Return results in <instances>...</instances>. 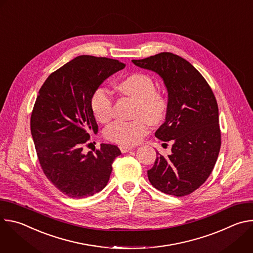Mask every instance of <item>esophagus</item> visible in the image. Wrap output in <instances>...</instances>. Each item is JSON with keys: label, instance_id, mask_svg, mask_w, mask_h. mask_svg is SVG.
<instances>
[{"label": "esophagus", "instance_id": "34e87169", "mask_svg": "<svg viewBox=\"0 0 253 253\" xmlns=\"http://www.w3.org/2000/svg\"><path fill=\"white\" fill-rule=\"evenodd\" d=\"M133 149V147H128V146H120V150L122 153H126V152H129Z\"/></svg>", "mask_w": 253, "mask_h": 253}]
</instances>
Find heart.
<instances>
[{
    "label": "heart",
    "mask_w": 253,
    "mask_h": 253,
    "mask_svg": "<svg viewBox=\"0 0 253 253\" xmlns=\"http://www.w3.org/2000/svg\"><path fill=\"white\" fill-rule=\"evenodd\" d=\"M119 89L138 104L136 117L143 116L151 123L160 121L166 111V102L155 92L153 80L145 74H134L119 84ZM91 109L99 122H106L112 115V97L107 88L98 87L91 97ZM148 132V122L139 118L131 122L115 121L108 126L105 137L120 145H135Z\"/></svg>",
    "instance_id": "b5f03b06"
}]
</instances>
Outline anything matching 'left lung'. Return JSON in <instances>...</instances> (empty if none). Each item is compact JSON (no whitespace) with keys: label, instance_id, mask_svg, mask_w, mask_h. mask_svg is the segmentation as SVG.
<instances>
[{"label":"left lung","instance_id":"obj_1","mask_svg":"<svg viewBox=\"0 0 253 253\" xmlns=\"http://www.w3.org/2000/svg\"><path fill=\"white\" fill-rule=\"evenodd\" d=\"M132 62L155 72L168 93L165 121L155 136L173 145L171 154L159 155L147 171L149 181L163 193L188 195L206 181L219 154L217 102L203 76L181 57L163 52Z\"/></svg>","mask_w":253,"mask_h":253}]
</instances>
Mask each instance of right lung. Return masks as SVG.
<instances>
[{"mask_svg": "<svg viewBox=\"0 0 253 253\" xmlns=\"http://www.w3.org/2000/svg\"><path fill=\"white\" fill-rule=\"evenodd\" d=\"M118 60L78 56L52 73L39 91L31 116V133L41 167L50 181L71 198H85L107 185L114 159L111 144L83 152L90 132L98 133L91 97L107 78L122 70Z\"/></svg>", "mask_w": 253, "mask_h": 253, "instance_id": "1", "label": "right lung"}]
</instances>
